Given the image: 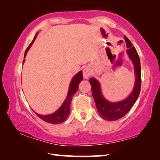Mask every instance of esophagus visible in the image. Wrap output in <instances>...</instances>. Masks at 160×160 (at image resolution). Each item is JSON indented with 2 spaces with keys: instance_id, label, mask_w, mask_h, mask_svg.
I'll return each instance as SVG.
<instances>
[{
  "instance_id": "34e87169",
  "label": "esophagus",
  "mask_w": 160,
  "mask_h": 160,
  "mask_svg": "<svg viewBox=\"0 0 160 160\" xmlns=\"http://www.w3.org/2000/svg\"><path fill=\"white\" fill-rule=\"evenodd\" d=\"M92 74V70L90 67H86L83 70V77L85 79H88V78Z\"/></svg>"
}]
</instances>
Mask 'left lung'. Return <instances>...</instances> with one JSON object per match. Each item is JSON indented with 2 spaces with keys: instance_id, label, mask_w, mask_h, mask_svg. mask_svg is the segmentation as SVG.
Wrapping results in <instances>:
<instances>
[{
  "instance_id": "left-lung-1",
  "label": "left lung",
  "mask_w": 160,
  "mask_h": 160,
  "mask_svg": "<svg viewBox=\"0 0 160 160\" xmlns=\"http://www.w3.org/2000/svg\"><path fill=\"white\" fill-rule=\"evenodd\" d=\"M128 49L129 58L134 65V72L135 75V82L133 90L126 99L118 102H111L103 97L101 92L99 82L95 78H91L90 83L92 87V92L96 107L99 115L105 120L116 121L122 118L128 113L133 106L135 102L138 98L140 88H141V68L139 56L134 47H132L131 41L124 36Z\"/></svg>"
}]
</instances>
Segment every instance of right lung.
<instances>
[{
  "mask_svg": "<svg viewBox=\"0 0 160 160\" xmlns=\"http://www.w3.org/2000/svg\"><path fill=\"white\" fill-rule=\"evenodd\" d=\"M37 34L35 35L33 41L31 42V44L29 45V47L28 48H27L25 53V56H24V58H25L26 54L28 53V50L29 49V48L31 47L32 44L34 43L35 38L37 37ZM25 60L23 61V63L24 62H25ZM82 78L83 77H82V71H80L73 77V78H72L71 80V82L70 83L69 90H68V92L66 99L63 103L62 106L59 108L56 112L48 115H41V114H39V113H35L38 117H39L40 118L42 119L43 121H46V122L52 123V124H58V123H63V121H66L70 113V102H71V100H72V97L78 91V86H79L80 82L82 80Z\"/></svg>",
  "mask_w": 160,
  "mask_h": 160,
  "instance_id": "add662e5",
  "label": "right lung"
}]
</instances>
